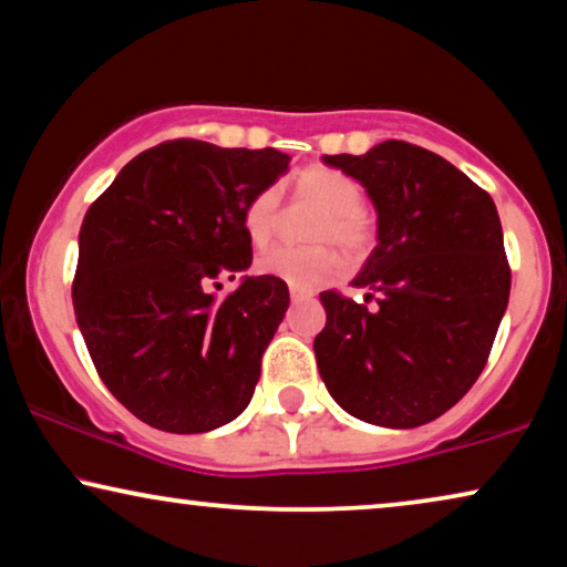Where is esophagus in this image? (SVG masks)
<instances>
[{
  "instance_id": "34e87169",
  "label": "esophagus",
  "mask_w": 567,
  "mask_h": 567,
  "mask_svg": "<svg viewBox=\"0 0 567 567\" xmlns=\"http://www.w3.org/2000/svg\"><path fill=\"white\" fill-rule=\"evenodd\" d=\"M290 298H292V303H303V300L313 298V292L300 290V288H290Z\"/></svg>"
}]
</instances>
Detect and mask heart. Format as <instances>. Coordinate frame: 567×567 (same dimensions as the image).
<instances>
[{"label": "heart", "mask_w": 567, "mask_h": 567, "mask_svg": "<svg viewBox=\"0 0 567 567\" xmlns=\"http://www.w3.org/2000/svg\"><path fill=\"white\" fill-rule=\"evenodd\" d=\"M292 196L306 205L319 207L308 240L313 248H271L256 261L261 275L277 277L290 288L313 290L337 275L342 261L327 244H334L350 256H362L373 244V225L362 213V188L354 178L327 165H311L290 181ZM279 194L264 188L244 209V230L254 246H267L277 230Z\"/></svg>", "instance_id": "1"}]
</instances>
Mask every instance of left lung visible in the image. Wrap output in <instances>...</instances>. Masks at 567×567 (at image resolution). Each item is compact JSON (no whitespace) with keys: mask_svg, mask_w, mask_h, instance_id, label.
<instances>
[{"mask_svg":"<svg viewBox=\"0 0 567 567\" xmlns=\"http://www.w3.org/2000/svg\"><path fill=\"white\" fill-rule=\"evenodd\" d=\"M365 188L375 248L352 288L321 292L319 373L352 417L417 427L451 410L485 368L511 296L495 202L441 155L389 140L365 155H323Z\"/></svg>","mask_w":567,"mask_h":567,"instance_id":"left-lung-1","label":"left lung"}]
</instances>
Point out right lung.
Masks as SVG:
<instances>
[{"instance_id":"obj_1","label":"right lung","mask_w":567,"mask_h":567,"mask_svg":"<svg viewBox=\"0 0 567 567\" xmlns=\"http://www.w3.org/2000/svg\"><path fill=\"white\" fill-rule=\"evenodd\" d=\"M279 150L176 140L126 163L87 209L72 303L95 371L165 433H207L251 402L261 354L290 306L282 279H215L251 267L244 209L288 171Z\"/></svg>"}]
</instances>
